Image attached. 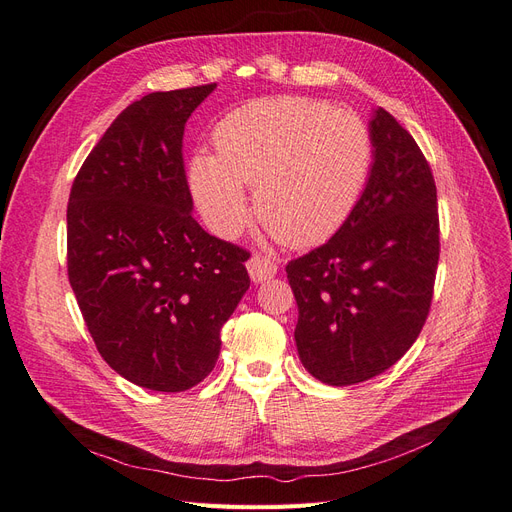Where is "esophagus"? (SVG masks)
Segmentation results:
<instances>
[{
	"instance_id": "34e87169",
	"label": "esophagus",
	"mask_w": 512,
	"mask_h": 512,
	"mask_svg": "<svg viewBox=\"0 0 512 512\" xmlns=\"http://www.w3.org/2000/svg\"><path fill=\"white\" fill-rule=\"evenodd\" d=\"M246 270L251 274L253 283H263V280H270L276 276V263L268 257L253 255L249 261H246Z\"/></svg>"
}]
</instances>
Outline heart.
<instances>
[{
  "instance_id": "b5f03b06",
  "label": "heart",
  "mask_w": 512,
  "mask_h": 512,
  "mask_svg": "<svg viewBox=\"0 0 512 512\" xmlns=\"http://www.w3.org/2000/svg\"><path fill=\"white\" fill-rule=\"evenodd\" d=\"M214 157L197 153L191 185L210 225L240 232L255 187V214L287 246H312L351 217L374 161L370 127L351 108L310 97L255 100L219 121Z\"/></svg>"
}]
</instances>
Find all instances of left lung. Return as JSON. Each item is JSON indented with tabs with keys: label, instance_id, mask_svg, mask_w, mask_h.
I'll use <instances>...</instances> for the list:
<instances>
[{
	"label": "left lung",
	"instance_id": "1",
	"mask_svg": "<svg viewBox=\"0 0 512 512\" xmlns=\"http://www.w3.org/2000/svg\"><path fill=\"white\" fill-rule=\"evenodd\" d=\"M370 134L374 163L351 217L325 244L287 263L300 359L334 387L383 374L419 338L440 257L430 163L383 108L374 110Z\"/></svg>",
	"mask_w": 512,
	"mask_h": 512
}]
</instances>
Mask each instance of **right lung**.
<instances>
[{"instance_id": "right-lung-1", "label": "right lung", "mask_w": 512, "mask_h": 512, "mask_svg": "<svg viewBox=\"0 0 512 512\" xmlns=\"http://www.w3.org/2000/svg\"><path fill=\"white\" fill-rule=\"evenodd\" d=\"M148 93L129 104L78 170L68 202V276L106 364L153 391L212 372L221 327L251 285V253L193 217L183 136L214 91Z\"/></svg>"}]
</instances>
